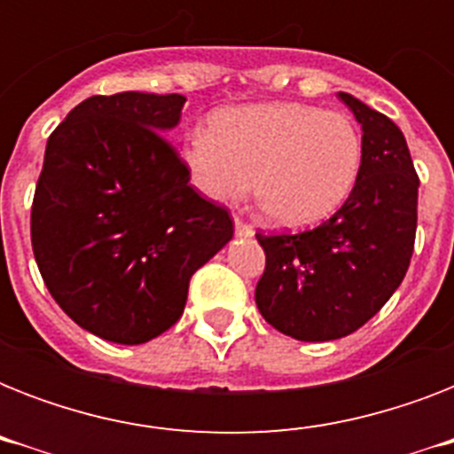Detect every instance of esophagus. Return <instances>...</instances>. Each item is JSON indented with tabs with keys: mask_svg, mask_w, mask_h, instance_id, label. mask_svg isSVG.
I'll return each instance as SVG.
<instances>
[{
	"mask_svg": "<svg viewBox=\"0 0 454 454\" xmlns=\"http://www.w3.org/2000/svg\"><path fill=\"white\" fill-rule=\"evenodd\" d=\"M235 235H240V238H252L254 231H252V226H247L245 221L235 219Z\"/></svg>",
	"mask_w": 454,
	"mask_h": 454,
	"instance_id": "esophagus-1",
	"label": "esophagus"
}]
</instances>
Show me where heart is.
Returning a JSON list of instances; mask_svg holds the SVG:
<instances>
[{"instance_id": "b5f03b06", "label": "heart", "mask_w": 454, "mask_h": 454, "mask_svg": "<svg viewBox=\"0 0 454 454\" xmlns=\"http://www.w3.org/2000/svg\"><path fill=\"white\" fill-rule=\"evenodd\" d=\"M192 188L212 202L245 198L254 176L263 219L283 228L316 226L351 195L363 138L344 113L303 103H254L221 110L209 131L181 145Z\"/></svg>"}]
</instances>
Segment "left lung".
<instances>
[{
	"label": "left lung",
	"instance_id": "obj_1",
	"mask_svg": "<svg viewBox=\"0 0 454 454\" xmlns=\"http://www.w3.org/2000/svg\"><path fill=\"white\" fill-rule=\"evenodd\" d=\"M363 129V164L337 214L297 235H256L266 270L256 306L299 341L351 334L391 299L408 273L419 178L403 131L356 96L339 91Z\"/></svg>",
	"mask_w": 454,
	"mask_h": 454
}]
</instances>
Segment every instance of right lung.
<instances>
[{
    "instance_id": "right-lung-1",
    "label": "right lung",
    "mask_w": 454,
    "mask_h": 454,
    "mask_svg": "<svg viewBox=\"0 0 454 454\" xmlns=\"http://www.w3.org/2000/svg\"><path fill=\"white\" fill-rule=\"evenodd\" d=\"M185 96L120 91L74 106L46 141L32 249L60 309L96 337L145 344L184 313L188 283L233 238L164 138Z\"/></svg>"
}]
</instances>
